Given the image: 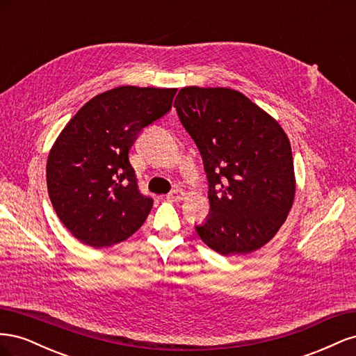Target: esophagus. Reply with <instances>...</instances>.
Masks as SVG:
<instances>
[{
  "instance_id": "obj_1",
  "label": "esophagus",
  "mask_w": 356,
  "mask_h": 356,
  "mask_svg": "<svg viewBox=\"0 0 356 356\" xmlns=\"http://www.w3.org/2000/svg\"><path fill=\"white\" fill-rule=\"evenodd\" d=\"M166 197L172 202H181L182 199H184V193H182V190H179V188H175V190H172L170 193H168Z\"/></svg>"
}]
</instances>
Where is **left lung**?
Listing matches in <instances>:
<instances>
[{"label":"left lung","mask_w":356,"mask_h":356,"mask_svg":"<svg viewBox=\"0 0 356 356\" xmlns=\"http://www.w3.org/2000/svg\"><path fill=\"white\" fill-rule=\"evenodd\" d=\"M174 106L208 178L211 209L196 225L200 239L221 255L264 246L286 220L296 193L284 129L232 89L184 88Z\"/></svg>","instance_id":"left-lung-1"}]
</instances>
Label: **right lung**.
<instances>
[{
    "instance_id": "right-lung-1",
    "label": "right lung",
    "mask_w": 356,
    "mask_h": 356,
    "mask_svg": "<svg viewBox=\"0 0 356 356\" xmlns=\"http://www.w3.org/2000/svg\"><path fill=\"white\" fill-rule=\"evenodd\" d=\"M177 89L122 86L84 104L47 159V190L59 220L93 248L126 241L153 199L139 191L129 149L144 127L172 108Z\"/></svg>"
}]
</instances>
